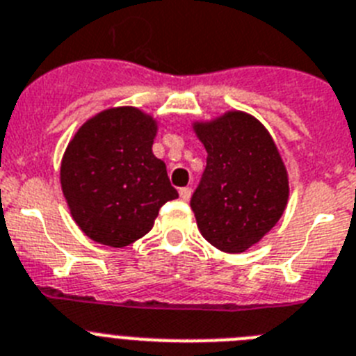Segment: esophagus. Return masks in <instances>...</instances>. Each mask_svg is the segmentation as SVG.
Returning <instances> with one entry per match:
<instances>
[{"label":"esophagus","mask_w":356,"mask_h":356,"mask_svg":"<svg viewBox=\"0 0 356 356\" xmlns=\"http://www.w3.org/2000/svg\"><path fill=\"white\" fill-rule=\"evenodd\" d=\"M179 195H181L183 201H190V197H192V188H181V190H179Z\"/></svg>","instance_id":"34e87169"}]
</instances>
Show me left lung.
Here are the masks:
<instances>
[{"label": "left lung", "instance_id": "left-lung-1", "mask_svg": "<svg viewBox=\"0 0 356 356\" xmlns=\"http://www.w3.org/2000/svg\"><path fill=\"white\" fill-rule=\"evenodd\" d=\"M208 157L192 206L202 237L226 253H243L279 222L288 204V172L261 121L226 112L193 124Z\"/></svg>", "mask_w": 356, "mask_h": 356}]
</instances>
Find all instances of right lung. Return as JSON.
<instances>
[{"mask_svg":"<svg viewBox=\"0 0 356 356\" xmlns=\"http://www.w3.org/2000/svg\"><path fill=\"white\" fill-rule=\"evenodd\" d=\"M157 124L134 106L88 119L68 143L61 188L77 226L95 243L122 248L154 226L164 202L177 199L166 164L152 152Z\"/></svg>","mask_w":356,"mask_h":356,"instance_id":"add662e5","label":"right lung"}]
</instances>
